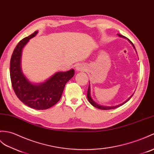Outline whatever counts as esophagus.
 Returning a JSON list of instances; mask_svg holds the SVG:
<instances>
[{"label":"esophagus","mask_w":154,"mask_h":154,"mask_svg":"<svg viewBox=\"0 0 154 154\" xmlns=\"http://www.w3.org/2000/svg\"><path fill=\"white\" fill-rule=\"evenodd\" d=\"M75 69H76L77 71H83L84 70V67H83V66L79 65V66H77L76 67Z\"/></svg>","instance_id":"obj_1"}]
</instances>
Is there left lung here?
<instances>
[{
	"label": "left lung",
	"instance_id": "obj_1",
	"mask_svg": "<svg viewBox=\"0 0 154 154\" xmlns=\"http://www.w3.org/2000/svg\"><path fill=\"white\" fill-rule=\"evenodd\" d=\"M117 35H118V36L120 37H123V38H125L127 39V41H128V42H129L132 45V46H133V47L134 48V49L135 51H136V48H135V47H134V45L133 44V42H132L129 40V39H128L127 38H126L125 37L123 36V35H119V34H117ZM136 52H137V51H136ZM133 94L132 95V96H131L130 97L128 98L125 102H124L123 103H121V104L117 105V106H102V105L99 104V103H98L97 102H96L92 98V97H91V87H90V84H89V85H88V91H87V98H88V102H90V103H91V104H92V106H93L94 107H95V108H98V109H100L106 110V109H115V108H118V107H119V106H121L123 105L124 103H125L127 102H128V100H129L131 98L132 96H133Z\"/></svg>",
	"mask_w": 154,
	"mask_h": 154
}]
</instances>
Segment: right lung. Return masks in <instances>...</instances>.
Listing matches in <instances>:
<instances>
[{"instance_id": "right-lung-1", "label": "right lung", "mask_w": 154, "mask_h": 154, "mask_svg": "<svg viewBox=\"0 0 154 154\" xmlns=\"http://www.w3.org/2000/svg\"><path fill=\"white\" fill-rule=\"evenodd\" d=\"M37 33V31H35L17 45L10 60V73L12 87L17 98L26 106L40 110L48 109L60 100L65 85L73 77L75 70L56 72L40 83H32L29 80L21 69V54L25 46Z\"/></svg>"}]
</instances>
